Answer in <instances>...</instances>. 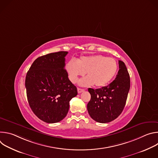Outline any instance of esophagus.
Wrapping results in <instances>:
<instances>
[{"label":"esophagus","mask_w":158,"mask_h":158,"mask_svg":"<svg viewBox=\"0 0 158 158\" xmlns=\"http://www.w3.org/2000/svg\"><path fill=\"white\" fill-rule=\"evenodd\" d=\"M84 89H81V88H77V92H78L79 94V93H82V92H84Z\"/></svg>","instance_id":"obj_1"}]
</instances>
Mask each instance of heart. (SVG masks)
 Masks as SVG:
<instances>
[{"mask_svg":"<svg viewBox=\"0 0 158 158\" xmlns=\"http://www.w3.org/2000/svg\"><path fill=\"white\" fill-rule=\"evenodd\" d=\"M66 67L72 82L76 83L79 77L85 73L87 76L80 80L79 84L82 86L94 84L100 87L106 85L114 77L118 65L114 59L97 54L82 56L77 60H71Z\"/></svg>","mask_w":158,"mask_h":158,"instance_id":"obj_1","label":"heart"}]
</instances>
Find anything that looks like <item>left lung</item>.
I'll return each instance as SVG.
<instances>
[{
  "instance_id": "8db88e82",
  "label": "left lung",
  "mask_w": 158,
  "mask_h": 158,
  "mask_svg": "<svg viewBox=\"0 0 158 158\" xmlns=\"http://www.w3.org/2000/svg\"><path fill=\"white\" fill-rule=\"evenodd\" d=\"M119 69L116 79L108 85L89 88L91 100L87 108L90 116L96 122L107 123L116 119L123 112L130 89V77L125 64L119 60Z\"/></svg>"
}]
</instances>
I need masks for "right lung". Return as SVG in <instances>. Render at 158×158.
<instances>
[{"label": "right lung", "instance_id": "obj_1", "mask_svg": "<svg viewBox=\"0 0 158 158\" xmlns=\"http://www.w3.org/2000/svg\"><path fill=\"white\" fill-rule=\"evenodd\" d=\"M67 54L60 51L38 57L26 77L29 104L35 115L47 123L62 121L68 112L69 101L77 95L64 68Z\"/></svg>", "mask_w": 158, "mask_h": 158}]
</instances>
